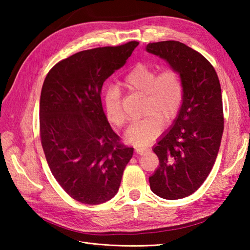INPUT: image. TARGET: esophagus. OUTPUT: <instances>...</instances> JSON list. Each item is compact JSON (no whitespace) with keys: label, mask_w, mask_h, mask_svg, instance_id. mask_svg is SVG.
Here are the masks:
<instances>
[{"label":"esophagus","mask_w":250,"mask_h":250,"mask_svg":"<svg viewBox=\"0 0 250 250\" xmlns=\"http://www.w3.org/2000/svg\"><path fill=\"white\" fill-rule=\"evenodd\" d=\"M135 152L137 155H144L146 152V149H144V148H135Z\"/></svg>","instance_id":"esophagus-1"}]
</instances>
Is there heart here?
Wrapping results in <instances>:
<instances>
[{"label":"heart","instance_id":"heart-1","mask_svg":"<svg viewBox=\"0 0 250 250\" xmlns=\"http://www.w3.org/2000/svg\"><path fill=\"white\" fill-rule=\"evenodd\" d=\"M124 84L132 93L144 97L146 116L132 124L126 129L125 137L136 147L148 146L161 133L163 122L168 124L177 116L184 98L183 82L179 74L171 68L157 75L155 68L140 63L126 74ZM105 114L113 125H125L126 117L120 95L114 89L106 94Z\"/></svg>","mask_w":250,"mask_h":250}]
</instances>
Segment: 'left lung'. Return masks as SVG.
Listing matches in <instances>:
<instances>
[{
	"mask_svg": "<svg viewBox=\"0 0 250 250\" xmlns=\"http://www.w3.org/2000/svg\"><path fill=\"white\" fill-rule=\"evenodd\" d=\"M146 51L176 71L184 87L176 118L152 148L159 167L149 177L150 189L162 199H183L205 182L218 155L224 132L220 83L213 65L180 42L150 43Z\"/></svg>",
	"mask_w": 250,
	"mask_h": 250,
	"instance_id": "8db88e82",
	"label": "left lung"
}]
</instances>
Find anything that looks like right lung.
I'll use <instances>...</instances> for the list:
<instances>
[{
	"mask_svg": "<svg viewBox=\"0 0 250 250\" xmlns=\"http://www.w3.org/2000/svg\"><path fill=\"white\" fill-rule=\"evenodd\" d=\"M137 45L133 41L77 52L57 63L44 81L42 146L57 182L81 203L95 205L113 199L133 156V148L120 144L106 118L101 90Z\"/></svg>",
	"mask_w": 250,
	"mask_h": 250,
	"instance_id": "add662e5",
	"label": "right lung"
}]
</instances>
